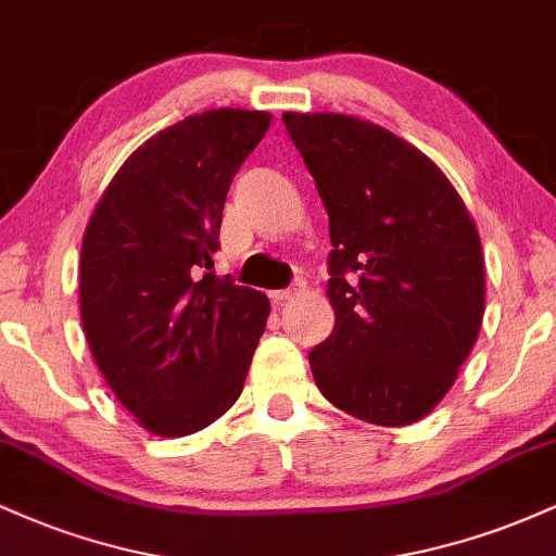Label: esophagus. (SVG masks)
Wrapping results in <instances>:
<instances>
[{"label":"esophagus","mask_w":556,"mask_h":556,"mask_svg":"<svg viewBox=\"0 0 556 556\" xmlns=\"http://www.w3.org/2000/svg\"><path fill=\"white\" fill-rule=\"evenodd\" d=\"M303 292H305V282H295V287H292V290H274L271 292V300H274V303H285V300H292V298L303 295Z\"/></svg>","instance_id":"esophagus-1"}]
</instances>
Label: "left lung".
Returning <instances> with one entry per match:
<instances>
[{"label":"left lung","instance_id":"obj_1","mask_svg":"<svg viewBox=\"0 0 556 556\" xmlns=\"http://www.w3.org/2000/svg\"><path fill=\"white\" fill-rule=\"evenodd\" d=\"M329 214V340L311 350L331 405L410 426L455 384L478 340L486 274L478 227L424 151L368 119L285 112Z\"/></svg>","mask_w":556,"mask_h":556}]
</instances>
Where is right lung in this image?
<instances>
[{"mask_svg": "<svg viewBox=\"0 0 556 556\" xmlns=\"http://www.w3.org/2000/svg\"><path fill=\"white\" fill-rule=\"evenodd\" d=\"M269 112L190 114L138 146L80 248V321L119 405L156 437L222 418L245 387L269 298L216 277L222 208Z\"/></svg>", "mask_w": 556, "mask_h": 556, "instance_id": "right-lung-1", "label": "right lung"}]
</instances>
